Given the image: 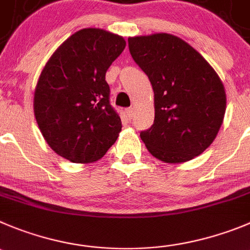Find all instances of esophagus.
I'll return each mask as SVG.
<instances>
[{
    "label": "esophagus",
    "mask_w": 250,
    "mask_h": 250,
    "mask_svg": "<svg viewBox=\"0 0 250 250\" xmlns=\"http://www.w3.org/2000/svg\"><path fill=\"white\" fill-rule=\"evenodd\" d=\"M125 113H127L128 120H132L133 116H134V108H132V107H129V108L125 109Z\"/></svg>",
    "instance_id": "esophagus-1"
}]
</instances>
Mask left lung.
Returning a JSON list of instances; mask_svg holds the SVG:
<instances>
[{
    "instance_id": "1",
    "label": "left lung",
    "mask_w": 250,
    "mask_h": 250,
    "mask_svg": "<svg viewBox=\"0 0 250 250\" xmlns=\"http://www.w3.org/2000/svg\"><path fill=\"white\" fill-rule=\"evenodd\" d=\"M128 46L154 91V123L141 132L149 153L174 164L204 153L225 118L220 76L199 51L171 34L130 37Z\"/></svg>"
}]
</instances>
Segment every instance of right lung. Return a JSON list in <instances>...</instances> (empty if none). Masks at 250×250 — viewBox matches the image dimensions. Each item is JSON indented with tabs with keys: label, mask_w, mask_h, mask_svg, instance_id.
Wrapping results in <instances>:
<instances>
[{
	"label": "right lung",
	"mask_w": 250,
	"mask_h": 250,
	"mask_svg": "<svg viewBox=\"0 0 250 250\" xmlns=\"http://www.w3.org/2000/svg\"><path fill=\"white\" fill-rule=\"evenodd\" d=\"M125 48L121 36L85 28L45 64L34 91V116L58 155L71 163H93L118 138L122 122L109 104L106 71Z\"/></svg>",
	"instance_id": "obj_1"
}]
</instances>
